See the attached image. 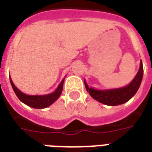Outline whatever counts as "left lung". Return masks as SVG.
Returning a JSON list of instances; mask_svg holds the SVG:
<instances>
[{
    "label": "left lung",
    "mask_w": 152,
    "mask_h": 152,
    "mask_svg": "<svg viewBox=\"0 0 152 152\" xmlns=\"http://www.w3.org/2000/svg\"><path fill=\"white\" fill-rule=\"evenodd\" d=\"M144 75V69L142 61H140L139 71L135 78L128 86L123 88L110 89V90H96L95 88H89L84 80L86 90L89 92V95L101 103L107 106H118L128 102L132 99L139 89Z\"/></svg>",
    "instance_id": "8db88e82"
}]
</instances>
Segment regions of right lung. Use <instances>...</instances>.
Here are the masks:
<instances>
[{
	"label": "right lung",
	"instance_id": "1",
	"mask_svg": "<svg viewBox=\"0 0 152 152\" xmlns=\"http://www.w3.org/2000/svg\"><path fill=\"white\" fill-rule=\"evenodd\" d=\"M64 80L61 82L59 86L57 87V90L54 92L48 94V95H26L22 91H20L13 83L12 80L10 77V82L12 84V87L13 88V91H15V95L18 97V99L20 101L23 102L27 106H31L32 108L35 109H43L46 107H48L54 102L56 100L60 97V95H61L62 90H63V83Z\"/></svg>",
	"mask_w": 152,
	"mask_h": 152
}]
</instances>
